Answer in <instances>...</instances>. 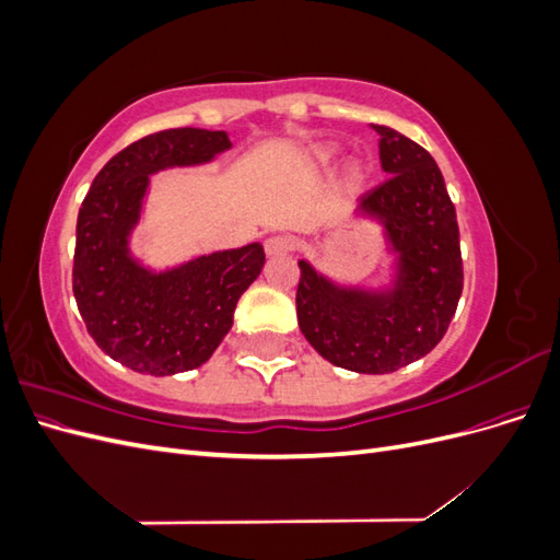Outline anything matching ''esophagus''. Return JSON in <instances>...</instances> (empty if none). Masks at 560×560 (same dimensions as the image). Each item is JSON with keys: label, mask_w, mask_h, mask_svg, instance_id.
I'll list each match as a JSON object with an SVG mask.
<instances>
[{"label": "esophagus", "mask_w": 560, "mask_h": 560, "mask_svg": "<svg viewBox=\"0 0 560 560\" xmlns=\"http://www.w3.org/2000/svg\"><path fill=\"white\" fill-rule=\"evenodd\" d=\"M264 249L270 259L284 257V254H290L294 249V243H292V238H287V235H273V238H268L264 243Z\"/></svg>", "instance_id": "obj_1"}]
</instances>
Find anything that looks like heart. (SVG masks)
<instances>
[{
    "instance_id": "1",
    "label": "heart",
    "mask_w": 560,
    "mask_h": 560,
    "mask_svg": "<svg viewBox=\"0 0 560 560\" xmlns=\"http://www.w3.org/2000/svg\"><path fill=\"white\" fill-rule=\"evenodd\" d=\"M336 156H338V149H336V147H322V149L315 151L313 163H315L317 167H327V165H331V163L336 161ZM364 179H366V165H364L362 161L350 163L348 173H346V186H348V189H358V186H360Z\"/></svg>"
}]
</instances>
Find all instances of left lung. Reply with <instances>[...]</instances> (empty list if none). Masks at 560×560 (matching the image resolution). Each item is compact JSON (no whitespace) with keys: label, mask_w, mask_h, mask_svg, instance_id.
I'll return each instance as SVG.
<instances>
[{"label":"left lung","mask_w":560,"mask_h":560,"mask_svg":"<svg viewBox=\"0 0 560 560\" xmlns=\"http://www.w3.org/2000/svg\"><path fill=\"white\" fill-rule=\"evenodd\" d=\"M378 135L376 189L358 200V214L376 219L397 273L387 290L343 287L299 261L296 317L303 336L327 362L358 374H389L442 341L463 294L460 231L434 159L387 126Z\"/></svg>","instance_id":"obj_1"}]
</instances>
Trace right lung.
Segmentation results:
<instances>
[{
	"instance_id": "add662e5",
	"label": "right lung",
	"mask_w": 560,
	"mask_h": 560,
	"mask_svg": "<svg viewBox=\"0 0 560 560\" xmlns=\"http://www.w3.org/2000/svg\"><path fill=\"white\" fill-rule=\"evenodd\" d=\"M231 149L224 130L171 128L126 147L97 173L81 202L72 290L97 348L151 376L206 364L233 325L235 303L259 278V243L202 254L156 273L130 254L149 175L210 163Z\"/></svg>"
}]
</instances>
